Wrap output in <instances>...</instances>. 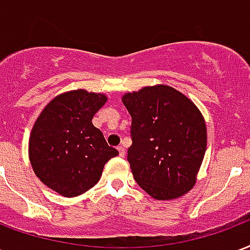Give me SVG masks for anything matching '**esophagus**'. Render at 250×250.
Returning a JSON list of instances; mask_svg holds the SVG:
<instances>
[{
	"label": "esophagus",
	"mask_w": 250,
	"mask_h": 250,
	"mask_svg": "<svg viewBox=\"0 0 250 250\" xmlns=\"http://www.w3.org/2000/svg\"><path fill=\"white\" fill-rule=\"evenodd\" d=\"M118 150H119V155H121L122 157L125 155V146H118Z\"/></svg>",
	"instance_id": "obj_1"
}]
</instances>
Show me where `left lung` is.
Listing matches in <instances>:
<instances>
[{
  "label": "left lung",
  "mask_w": 250,
  "mask_h": 250,
  "mask_svg": "<svg viewBox=\"0 0 250 250\" xmlns=\"http://www.w3.org/2000/svg\"><path fill=\"white\" fill-rule=\"evenodd\" d=\"M122 102L132 118L127 160L139 186L159 201L190 191L207 146L199 108L167 85L125 93Z\"/></svg>",
  "instance_id": "8db88e82"
}]
</instances>
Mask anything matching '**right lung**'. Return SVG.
I'll use <instances>...</instances> for the list:
<instances>
[{"mask_svg":"<svg viewBox=\"0 0 250 250\" xmlns=\"http://www.w3.org/2000/svg\"><path fill=\"white\" fill-rule=\"evenodd\" d=\"M107 101L79 89L55 97L41 112L28 140L36 177L62 197L81 195L94 186L108 160L119 155L91 119Z\"/></svg>","mask_w":250,"mask_h":250,"instance_id":"right-lung-1","label":"right lung"}]
</instances>
